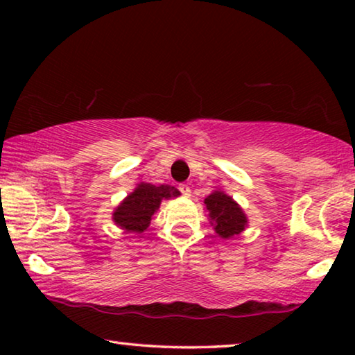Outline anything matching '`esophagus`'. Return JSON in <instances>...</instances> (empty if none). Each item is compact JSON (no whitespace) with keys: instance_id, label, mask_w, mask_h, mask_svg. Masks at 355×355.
<instances>
[{"instance_id":"obj_1","label":"esophagus","mask_w":355,"mask_h":355,"mask_svg":"<svg viewBox=\"0 0 355 355\" xmlns=\"http://www.w3.org/2000/svg\"><path fill=\"white\" fill-rule=\"evenodd\" d=\"M178 189H180V192H182V194H183L184 197H189V196H191V188H189V184L182 183V184L178 186Z\"/></svg>"}]
</instances>
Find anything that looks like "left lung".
Wrapping results in <instances>:
<instances>
[{
  "label": "left lung",
  "mask_w": 355,
  "mask_h": 355,
  "mask_svg": "<svg viewBox=\"0 0 355 355\" xmlns=\"http://www.w3.org/2000/svg\"><path fill=\"white\" fill-rule=\"evenodd\" d=\"M207 209L211 218L216 233L220 238H232L239 235L248 224V218L238 203L220 191H214L205 199Z\"/></svg>",
  "instance_id": "8db88e82"
}]
</instances>
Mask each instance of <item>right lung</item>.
<instances>
[{
  "label": "right lung",
  "mask_w": 355,
  "mask_h": 355,
  "mask_svg": "<svg viewBox=\"0 0 355 355\" xmlns=\"http://www.w3.org/2000/svg\"><path fill=\"white\" fill-rule=\"evenodd\" d=\"M180 191L169 184L153 186L141 183L135 192L117 207L112 214L114 222L127 232L142 233L148 227L152 216L163 199L178 197Z\"/></svg>",
  "instance_id": "1"
}]
</instances>
